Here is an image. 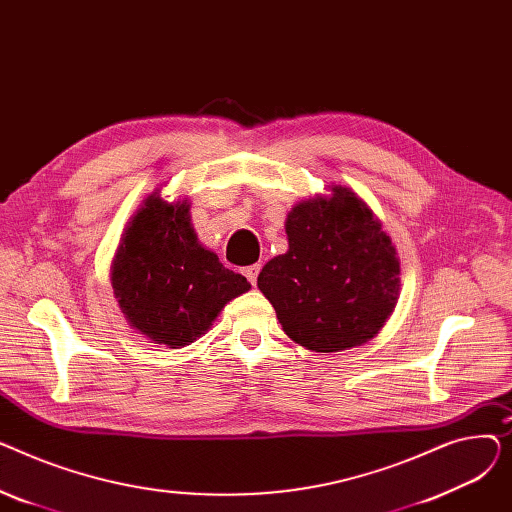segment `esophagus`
I'll use <instances>...</instances> for the list:
<instances>
[{
	"label": "esophagus",
	"instance_id": "1",
	"mask_svg": "<svg viewBox=\"0 0 512 512\" xmlns=\"http://www.w3.org/2000/svg\"><path fill=\"white\" fill-rule=\"evenodd\" d=\"M259 272H261V265H259V263L245 267V276H247V280H249L253 286L257 284V276H259Z\"/></svg>",
	"mask_w": 512,
	"mask_h": 512
}]
</instances>
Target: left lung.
<instances>
[{
	"instance_id": "left-lung-1",
	"label": "left lung",
	"mask_w": 512,
	"mask_h": 512,
	"mask_svg": "<svg viewBox=\"0 0 512 512\" xmlns=\"http://www.w3.org/2000/svg\"><path fill=\"white\" fill-rule=\"evenodd\" d=\"M288 253L267 261L259 290L284 332L315 353H336L378 334L398 299V259L382 224L348 188L288 213Z\"/></svg>"
}]
</instances>
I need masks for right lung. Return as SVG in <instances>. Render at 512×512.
Instances as JSON below:
<instances>
[{"label": "right lung", "instance_id": "right-lung-1", "mask_svg": "<svg viewBox=\"0 0 512 512\" xmlns=\"http://www.w3.org/2000/svg\"><path fill=\"white\" fill-rule=\"evenodd\" d=\"M112 284L130 326L170 348L195 342L228 301L251 288L199 245L188 205H168L159 195L126 228Z\"/></svg>", "mask_w": 512, "mask_h": 512}]
</instances>
